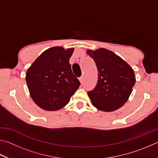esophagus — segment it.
Returning a JSON list of instances; mask_svg holds the SVG:
<instances>
[{"label":"esophagus","mask_w":158,"mask_h":158,"mask_svg":"<svg viewBox=\"0 0 158 158\" xmlns=\"http://www.w3.org/2000/svg\"><path fill=\"white\" fill-rule=\"evenodd\" d=\"M79 81L81 82V84H83V81H84V77H83V76L82 77H79Z\"/></svg>","instance_id":"esophagus-1"}]
</instances>
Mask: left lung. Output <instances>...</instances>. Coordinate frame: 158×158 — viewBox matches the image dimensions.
<instances>
[{
	"mask_svg": "<svg viewBox=\"0 0 158 158\" xmlns=\"http://www.w3.org/2000/svg\"><path fill=\"white\" fill-rule=\"evenodd\" d=\"M86 53L94 60L98 72L97 84L88 91L92 105L104 111L121 107L127 101L136 81L132 68L108 49L87 50Z\"/></svg>",
	"mask_w": 158,
	"mask_h": 158,
	"instance_id": "8db88e82",
	"label": "left lung"
}]
</instances>
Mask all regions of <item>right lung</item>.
<instances>
[{"label": "right lung", "instance_id": "add662e5", "mask_svg": "<svg viewBox=\"0 0 158 158\" xmlns=\"http://www.w3.org/2000/svg\"><path fill=\"white\" fill-rule=\"evenodd\" d=\"M73 48L48 49L26 72V81L33 100L47 111H56L68 104L79 89L80 82L69 63Z\"/></svg>", "mask_w": 158, "mask_h": 158}]
</instances>
